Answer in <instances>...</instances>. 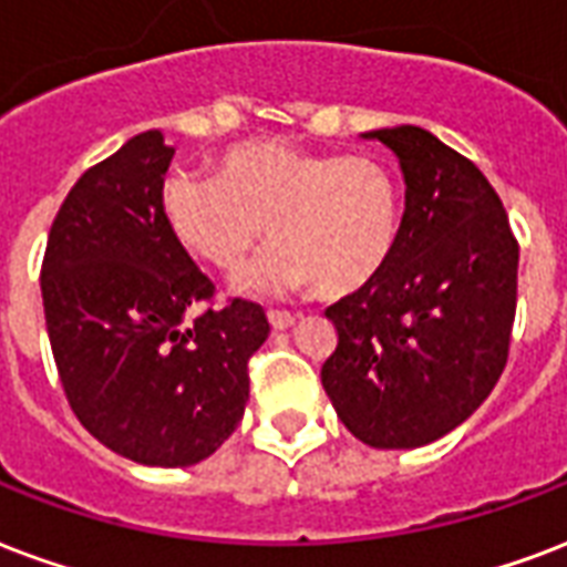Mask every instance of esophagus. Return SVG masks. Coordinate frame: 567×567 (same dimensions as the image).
Wrapping results in <instances>:
<instances>
[{"mask_svg": "<svg viewBox=\"0 0 567 567\" xmlns=\"http://www.w3.org/2000/svg\"><path fill=\"white\" fill-rule=\"evenodd\" d=\"M267 321H270L274 330H288L293 323V312H288V309H270V312H267Z\"/></svg>", "mask_w": 567, "mask_h": 567, "instance_id": "34e87169", "label": "esophagus"}]
</instances>
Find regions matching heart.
Here are the masks:
<instances>
[{"mask_svg":"<svg viewBox=\"0 0 567 567\" xmlns=\"http://www.w3.org/2000/svg\"><path fill=\"white\" fill-rule=\"evenodd\" d=\"M168 231L219 274H240L265 240L279 244L244 276L246 291L323 297L360 291L383 270L401 228V189L380 159L323 154L282 140L237 145L214 175L168 172L159 187Z\"/></svg>","mask_w":567,"mask_h":567,"instance_id":"b5f03b06","label":"heart"}]
</instances>
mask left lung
Masks as SVG:
<instances>
[{
	"label": "left lung",
	"instance_id": "8db88e82",
	"mask_svg": "<svg viewBox=\"0 0 567 567\" xmlns=\"http://www.w3.org/2000/svg\"><path fill=\"white\" fill-rule=\"evenodd\" d=\"M404 172L399 240L369 285L332 302V408L374 449H416L491 395L512 348L517 258L508 214L473 159L427 130H371Z\"/></svg>",
	"mask_w": 567,
	"mask_h": 567
}]
</instances>
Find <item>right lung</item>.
Returning a JSON list of instances; mask_svg holds the SVG:
<instances>
[{"mask_svg":"<svg viewBox=\"0 0 567 567\" xmlns=\"http://www.w3.org/2000/svg\"><path fill=\"white\" fill-rule=\"evenodd\" d=\"M172 154L148 130L85 168L41 265L64 399L94 440L145 466L198 464L235 434L249 360L270 332L258 302L214 306L216 285L168 231L159 187Z\"/></svg>","mask_w":567,"mask_h":567,"instance_id":"obj_1","label":"right lung"}]
</instances>
